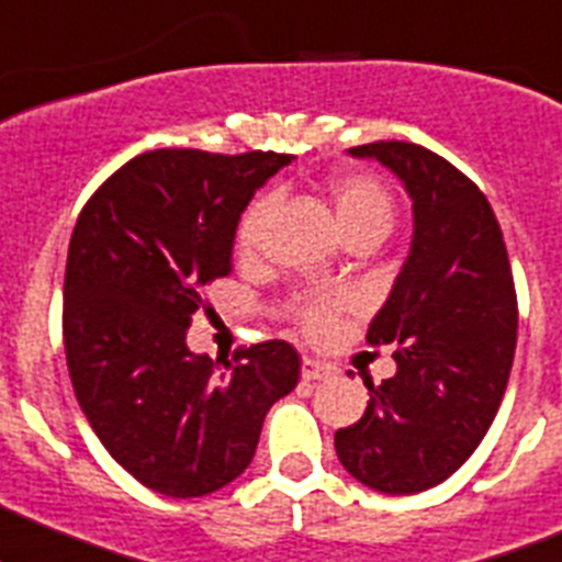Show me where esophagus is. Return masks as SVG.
I'll return each instance as SVG.
<instances>
[{"label": "esophagus", "mask_w": 562, "mask_h": 562, "mask_svg": "<svg viewBox=\"0 0 562 562\" xmlns=\"http://www.w3.org/2000/svg\"><path fill=\"white\" fill-rule=\"evenodd\" d=\"M331 375H335V370H331L329 364L318 362V359L304 357V362H302V379L304 381H326V379H331Z\"/></svg>", "instance_id": "obj_1"}]
</instances>
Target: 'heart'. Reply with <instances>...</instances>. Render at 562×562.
Here are the masks:
<instances>
[{
  "label": "heart",
  "mask_w": 562,
  "mask_h": 562,
  "mask_svg": "<svg viewBox=\"0 0 562 562\" xmlns=\"http://www.w3.org/2000/svg\"><path fill=\"white\" fill-rule=\"evenodd\" d=\"M329 194L342 233L348 238L384 236L395 222V200L386 192L384 183L368 172H346V176L335 178ZM266 214H269V198H258L247 205V211L238 220L236 244L241 255L258 252ZM351 304V293L346 291H313L293 296L285 313L304 335L321 340V337H329L335 331L337 321Z\"/></svg>",
  "instance_id": "b5f03b06"
}]
</instances>
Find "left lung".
<instances>
[{"mask_svg":"<svg viewBox=\"0 0 562 562\" xmlns=\"http://www.w3.org/2000/svg\"><path fill=\"white\" fill-rule=\"evenodd\" d=\"M351 154L401 178L414 241L368 326V342L395 346L397 373L364 381L368 408L335 434V450L364 486L417 494L453 475L497 417L519 329L514 271L486 194L459 167L397 139Z\"/></svg>","mask_w":562,"mask_h":562,"instance_id":"left-lung-1","label":"left lung"}]
</instances>
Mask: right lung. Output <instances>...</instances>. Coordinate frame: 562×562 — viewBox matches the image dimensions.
<instances>
[{
	"label": "right lung",
	"mask_w": 562,
	"mask_h": 562,
	"mask_svg": "<svg viewBox=\"0 0 562 562\" xmlns=\"http://www.w3.org/2000/svg\"><path fill=\"white\" fill-rule=\"evenodd\" d=\"M291 156L148 150L92 192L63 288L70 384L125 472L167 497H203L252 461L271 403L299 384L285 340L214 362L187 348L209 285L233 271L238 220Z\"/></svg>",
	"instance_id": "add662e5"
}]
</instances>
